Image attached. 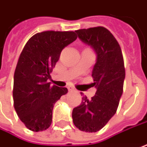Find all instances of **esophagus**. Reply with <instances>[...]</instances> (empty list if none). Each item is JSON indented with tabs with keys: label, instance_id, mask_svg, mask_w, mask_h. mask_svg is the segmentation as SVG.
Here are the masks:
<instances>
[{
	"label": "esophagus",
	"instance_id": "34e87169",
	"mask_svg": "<svg viewBox=\"0 0 147 147\" xmlns=\"http://www.w3.org/2000/svg\"><path fill=\"white\" fill-rule=\"evenodd\" d=\"M67 88H68L69 91H73L74 90V88L72 87H67Z\"/></svg>",
	"mask_w": 147,
	"mask_h": 147
}]
</instances>
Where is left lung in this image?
I'll return each instance as SVG.
<instances>
[{"mask_svg": "<svg viewBox=\"0 0 147 147\" xmlns=\"http://www.w3.org/2000/svg\"><path fill=\"white\" fill-rule=\"evenodd\" d=\"M78 38L92 48L97 55L92 76V86L97 88L92 99L86 96L82 103L74 108V125L82 131L97 132L115 114L123 93L125 70L120 46L103 27L79 29Z\"/></svg>", "mask_w": 147, "mask_h": 147, "instance_id": "obj_1", "label": "left lung"}]
</instances>
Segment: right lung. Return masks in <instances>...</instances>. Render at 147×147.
Here are the masks:
<instances>
[{
	"mask_svg": "<svg viewBox=\"0 0 147 147\" xmlns=\"http://www.w3.org/2000/svg\"><path fill=\"white\" fill-rule=\"evenodd\" d=\"M76 38L72 31L38 33L21 53L14 73L13 102L21 121L32 131L50 126L55 103L68 92L66 87L50 86L48 80L62 49Z\"/></svg>",
	"mask_w": 147,
	"mask_h": 147,
	"instance_id": "add662e5",
	"label": "right lung"
}]
</instances>
